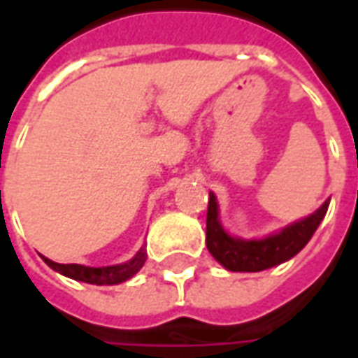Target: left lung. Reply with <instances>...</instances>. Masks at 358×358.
I'll use <instances>...</instances> for the list:
<instances>
[{
    "instance_id": "1",
    "label": "left lung",
    "mask_w": 358,
    "mask_h": 358,
    "mask_svg": "<svg viewBox=\"0 0 358 358\" xmlns=\"http://www.w3.org/2000/svg\"><path fill=\"white\" fill-rule=\"evenodd\" d=\"M330 199L322 203L320 209L303 220L285 226L278 234L263 240H241L232 238L218 220V203L215 194H209L207 209V249L218 263L232 272H259L289 261L305 248L313 238L318 224L326 217Z\"/></svg>"
}]
</instances>
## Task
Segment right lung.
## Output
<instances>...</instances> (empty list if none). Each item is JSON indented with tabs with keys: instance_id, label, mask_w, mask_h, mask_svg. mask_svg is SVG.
Listing matches in <instances>:
<instances>
[{
	"instance_id": "right-lung-1",
	"label": "right lung",
	"mask_w": 358,
	"mask_h": 358,
	"mask_svg": "<svg viewBox=\"0 0 358 358\" xmlns=\"http://www.w3.org/2000/svg\"><path fill=\"white\" fill-rule=\"evenodd\" d=\"M145 251L140 249L138 255L130 259L128 263L115 264V266H84V264H59L50 261L48 257H42L48 266L53 270H57L59 274H63L66 278H73L78 282H86V284H95V285H115L122 284L128 278H132L138 270L145 263Z\"/></svg>"
}]
</instances>
